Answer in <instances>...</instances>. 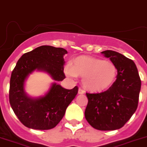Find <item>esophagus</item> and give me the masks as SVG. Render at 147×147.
<instances>
[{
  "label": "esophagus",
  "mask_w": 147,
  "mask_h": 147,
  "mask_svg": "<svg viewBox=\"0 0 147 147\" xmlns=\"http://www.w3.org/2000/svg\"><path fill=\"white\" fill-rule=\"evenodd\" d=\"M85 93V90L82 88L78 89V94H83Z\"/></svg>",
  "instance_id": "obj_1"
}]
</instances>
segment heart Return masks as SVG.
<instances>
[{"label":"heart","mask_w":147,"mask_h":147,"mask_svg":"<svg viewBox=\"0 0 147 147\" xmlns=\"http://www.w3.org/2000/svg\"><path fill=\"white\" fill-rule=\"evenodd\" d=\"M70 78L83 76L82 83L87 90L100 92L109 88L117 77V67L113 62L101 59L82 56L75 58L65 68Z\"/></svg>","instance_id":"b5f03b06"}]
</instances>
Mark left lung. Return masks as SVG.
Masks as SVG:
<instances>
[{
  "label": "left lung",
  "instance_id": "left-lung-1",
  "mask_svg": "<svg viewBox=\"0 0 147 147\" xmlns=\"http://www.w3.org/2000/svg\"><path fill=\"white\" fill-rule=\"evenodd\" d=\"M101 53L117 67V79L104 92L86 93L85 117L95 129L114 131L123 127L136 110L142 82L133 60L114 51Z\"/></svg>",
  "mask_w": 147,
  "mask_h": 147
}]
</instances>
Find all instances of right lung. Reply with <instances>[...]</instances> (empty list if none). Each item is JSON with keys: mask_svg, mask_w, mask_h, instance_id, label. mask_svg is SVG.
<instances>
[{"mask_svg": "<svg viewBox=\"0 0 147 147\" xmlns=\"http://www.w3.org/2000/svg\"><path fill=\"white\" fill-rule=\"evenodd\" d=\"M66 53L67 51L62 48L41 46L18 60L11 76L9 102L16 117L26 127L36 130L53 128L78 94L77 86L69 90L57 83L52 84L44 96L38 98H30L24 92L25 80L35 69L48 72L57 81L64 80Z\"/></svg>", "mask_w": 147, "mask_h": 147, "instance_id": "1", "label": "right lung"}]
</instances>
